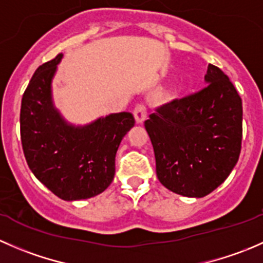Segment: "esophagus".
Instances as JSON below:
<instances>
[{"mask_svg": "<svg viewBox=\"0 0 263 263\" xmlns=\"http://www.w3.org/2000/svg\"><path fill=\"white\" fill-rule=\"evenodd\" d=\"M147 116V108L144 104H137L134 109V117L137 123H142Z\"/></svg>", "mask_w": 263, "mask_h": 263, "instance_id": "obj_1", "label": "esophagus"}]
</instances>
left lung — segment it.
<instances>
[{"label":"left lung","instance_id":"left-lung-1","mask_svg":"<svg viewBox=\"0 0 263 263\" xmlns=\"http://www.w3.org/2000/svg\"><path fill=\"white\" fill-rule=\"evenodd\" d=\"M208 86L156 108L145 121L156 176L169 191L203 197L237 164L242 147V99L227 75L209 65Z\"/></svg>","mask_w":263,"mask_h":263}]
</instances>
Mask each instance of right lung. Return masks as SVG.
Masks as SVG:
<instances>
[{
    "label": "right lung",
    "instance_id": "right-lung-1",
    "mask_svg": "<svg viewBox=\"0 0 263 263\" xmlns=\"http://www.w3.org/2000/svg\"><path fill=\"white\" fill-rule=\"evenodd\" d=\"M62 53L36 68L24 91L20 136L29 168L55 196L85 200L107 190L115 178L116 154L134 127L131 113L122 112L75 127L53 108L50 82Z\"/></svg>",
    "mask_w": 263,
    "mask_h": 263
}]
</instances>
